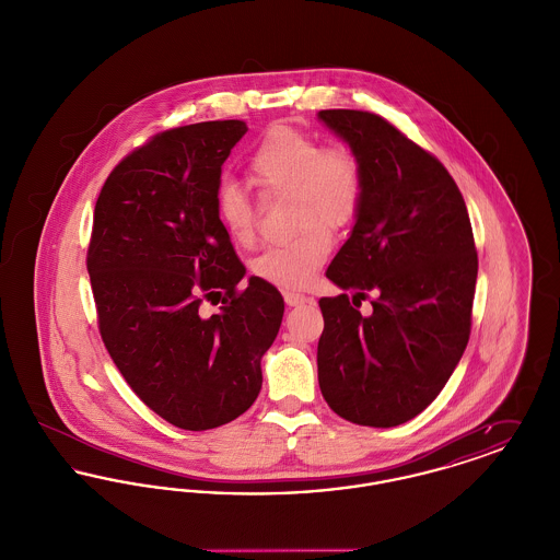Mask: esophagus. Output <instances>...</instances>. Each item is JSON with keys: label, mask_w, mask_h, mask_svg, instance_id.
Here are the masks:
<instances>
[{"label": "esophagus", "mask_w": 560, "mask_h": 560, "mask_svg": "<svg viewBox=\"0 0 560 560\" xmlns=\"http://www.w3.org/2000/svg\"><path fill=\"white\" fill-rule=\"evenodd\" d=\"M283 298H285V304H288V306H302L304 302H308V298L302 295V293L285 292L283 293Z\"/></svg>", "instance_id": "esophagus-1"}]
</instances>
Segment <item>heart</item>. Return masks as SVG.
<instances>
[{
    "mask_svg": "<svg viewBox=\"0 0 560 560\" xmlns=\"http://www.w3.org/2000/svg\"><path fill=\"white\" fill-rule=\"evenodd\" d=\"M249 178L262 201L290 197L293 240L270 245L252 265L256 277L279 290H304L331 254V235L345 231L361 212L365 172L342 144L325 147L313 133L272 126L249 160ZM213 212L237 245L256 240L260 210L243 188L224 183L215 190Z\"/></svg>",
    "mask_w": 560,
    "mask_h": 560,
    "instance_id": "obj_1",
    "label": "heart"
}]
</instances>
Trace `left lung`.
I'll list each match as a JSON object with an SVG mask.
<instances>
[{"instance_id":"left-lung-1","label":"left lung","mask_w":560,"mask_h":560,"mask_svg":"<svg viewBox=\"0 0 560 560\" xmlns=\"http://www.w3.org/2000/svg\"><path fill=\"white\" fill-rule=\"evenodd\" d=\"M319 119L365 172L361 212L327 268L345 293L319 300L320 393L352 424L399 427L439 397L468 345L479 270L470 218L445 165L384 117L327 108Z\"/></svg>"}]
</instances>
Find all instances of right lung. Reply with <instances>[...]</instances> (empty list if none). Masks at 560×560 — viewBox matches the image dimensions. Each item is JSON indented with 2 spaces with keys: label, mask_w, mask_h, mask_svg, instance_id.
Returning a JSON list of instances; mask_svg holds the SVG:
<instances>
[{
  "label": "right lung",
  "mask_w": 560,
  "mask_h": 560,
  "mask_svg": "<svg viewBox=\"0 0 560 560\" xmlns=\"http://www.w3.org/2000/svg\"><path fill=\"white\" fill-rule=\"evenodd\" d=\"M245 121L153 136L108 174L94 208L88 272L108 354L138 399L183 430L240 418L262 388L283 298L245 275L213 212L222 163ZM215 294L221 313L200 306Z\"/></svg>",
  "instance_id": "obj_1"
}]
</instances>
